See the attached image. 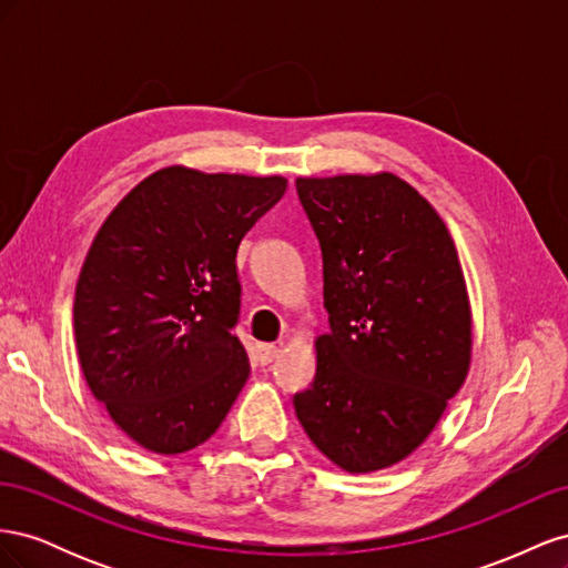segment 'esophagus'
Returning a JSON list of instances; mask_svg holds the SVG:
<instances>
[{
	"mask_svg": "<svg viewBox=\"0 0 568 568\" xmlns=\"http://www.w3.org/2000/svg\"><path fill=\"white\" fill-rule=\"evenodd\" d=\"M257 363L261 365H270V363H274V359H277L280 355H282V348H277V346H272V343H261V346H257Z\"/></svg>",
	"mask_w": 568,
	"mask_h": 568,
	"instance_id": "obj_1",
	"label": "esophagus"
}]
</instances>
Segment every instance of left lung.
Here are the masks:
<instances>
[{
	"label": "left lung",
	"mask_w": 568,
	"mask_h": 568,
	"mask_svg": "<svg viewBox=\"0 0 568 568\" xmlns=\"http://www.w3.org/2000/svg\"><path fill=\"white\" fill-rule=\"evenodd\" d=\"M296 192L322 248L329 313L296 417L341 469L379 471L419 448L467 379L471 311L457 248L434 205L393 173L298 178Z\"/></svg>",
	"instance_id": "1"
}]
</instances>
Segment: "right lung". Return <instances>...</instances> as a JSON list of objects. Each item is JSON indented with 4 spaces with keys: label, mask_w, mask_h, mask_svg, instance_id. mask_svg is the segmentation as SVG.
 <instances>
[{
    "label": "right lung",
    "mask_w": 568,
    "mask_h": 568,
    "mask_svg": "<svg viewBox=\"0 0 568 568\" xmlns=\"http://www.w3.org/2000/svg\"><path fill=\"white\" fill-rule=\"evenodd\" d=\"M286 180L170 165L120 201L75 286L80 367L94 398L142 448L178 455L209 440L248 379L232 329L236 251Z\"/></svg>",
    "instance_id": "1"
}]
</instances>
